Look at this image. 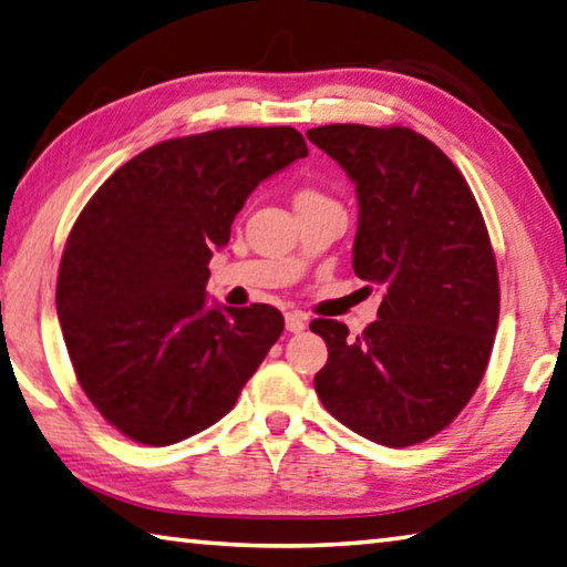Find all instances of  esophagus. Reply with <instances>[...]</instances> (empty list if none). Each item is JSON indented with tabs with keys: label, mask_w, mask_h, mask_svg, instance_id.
I'll return each mask as SVG.
<instances>
[{
	"label": "esophagus",
	"mask_w": 567,
	"mask_h": 567,
	"mask_svg": "<svg viewBox=\"0 0 567 567\" xmlns=\"http://www.w3.org/2000/svg\"><path fill=\"white\" fill-rule=\"evenodd\" d=\"M303 328H306V316L303 313H298V311L286 313V330H288V333H301Z\"/></svg>",
	"instance_id": "obj_1"
}]
</instances>
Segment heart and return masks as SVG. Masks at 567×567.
I'll return each mask as SVG.
<instances>
[{
  "label": "heart",
  "mask_w": 567,
  "mask_h": 567,
  "mask_svg": "<svg viewBox=\"0 0 567 567\" xmlns=\"http://www.w3.org/2000/svg\"><path fill=\"white\" fill-rule=\"evenodd\" d=\"M316 197H323V195H318L316 189H303L301 195H298V199H316Z\"/></svg>",
  "instance_id": "heart-1"
}]
</instances>
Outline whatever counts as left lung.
Here are the masks:
<instances>
[{"instance_id":"left-lung-1","label":"left lung","mask_w":567,"mask_h":567,"mask_svg":"<svg viewBox=\"0 0 567 567\" xmlns=\"http://www.w3.org/2000/svg\"><path fill=\"white\" fill-rule=\"evenodd\" d=\"M355 183L352 271L388 288L358 338L316 318L328 362L313 380L323 408L370 442L412 446L440 434L482 382L498 326V271L464 175L402 125L311 127Z\"/></svg>"}]
</instances>
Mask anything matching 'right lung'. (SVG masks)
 <instances>
[{"mask_svg":"<svg viewBox=\"0 0 567 567\" xmlns=\"http://www.w3.org/2000/svg\"><path fill=\"white\" fill-rule=\"evenodd\" d=\"M296 127H219L147 147L95 189L66 239L56 313L73 372L117 432L167 446L227 414L284 333L274 306L207 308V264Z\"/></svg>","mask_w":567,"mask_h":567,"instance_id":"obj_1","label":"right lung"}]
</instances>
